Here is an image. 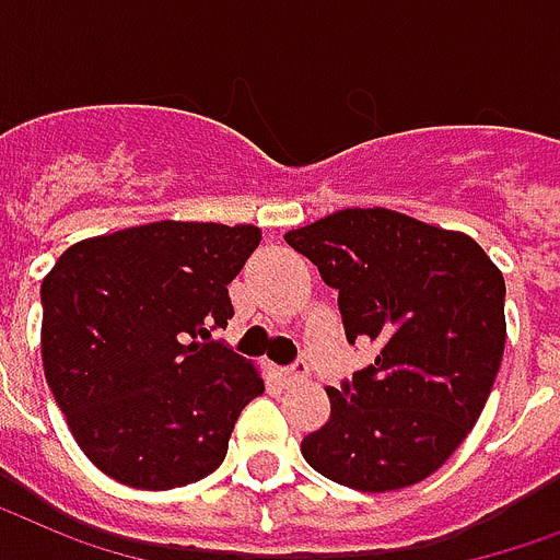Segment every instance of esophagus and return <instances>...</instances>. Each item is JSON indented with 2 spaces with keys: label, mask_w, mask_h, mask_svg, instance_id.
Masks as SVG:
<instances>
[{
  "label": "esophagus",
  "mask_w": 560,
  "mask_h": 560,
  "mask_svg": "<svg viewBox=\"0 0 560 560\" xmlns=\"http://www.w3.org/2000/svg\"><path fill=\"white\" fill-rule=\"evenodd\" d=\"M306 372H310V369H306L304 360H295V363H292V365H285V369H280V377H283L285 384H298V381H304Z\"/></svg>",
  "instance_id": "1"
}]
</instances>
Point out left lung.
<instances>
[{
	"mask_svg": "<svg viewBox=\"0 0 560 560\" xmlns=\"http://www.w3.org/2000/svg\"><path fill=\"white\" fill-rule=\"evenodd\" d=\"M330 289L348 342L375 363L330 386V419L304 436L315 472L363 493L419 485L485 410L504 351V277L464 233L393 209H342L285 233Z\"/></svg>",
	"mask_w": 560,
	"mask_h": 560,
	"instance_id": "left-lung-1",
	"label": "left lung"
}]
</instances>
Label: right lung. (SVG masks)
Masks as SVG:
<instances>
[{
	"label": "right lung",
	"instance_id": "right-lung-1",
	"mask_svg": "<svg viewBox=\"0 0 560 560\" xmlns=\"http://www.w3.org/2000/svg\"><path fill=\"white\" fill-rule=\"evenodd\" d=\"M250 224L155 221L85 238L40 285L46 384L96 469L141 490L195 485L224 464L265 384L209 339L259 247Z\"/></svg>",
	"mask_w": 560,
	"mask_h": 560
}]
</instances>
